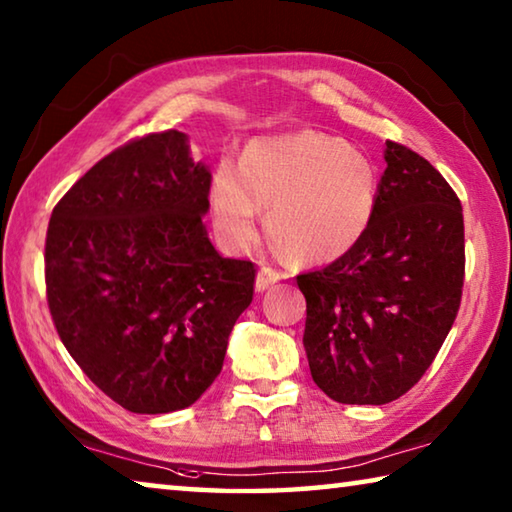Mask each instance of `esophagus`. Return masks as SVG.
I'll return each instance as SVG.
<instances>
[{"label": "esophagus", "mask_w": 512, "mask_h": 512, "mask_svg": "<svg viewBox=\"0 0 512 512\" xmlns=\"http://www.w3.org/2000/svg\"><path fill=\"white\" fill-rule=\"evenodd\" d=\"M282 271H277V268H273V266H262L259 268V273H257V282H255V289L257 291H266L268 287H273L275 282H280L282 280Z\"/></svg>", "instance_id": "1"}]
</instances>
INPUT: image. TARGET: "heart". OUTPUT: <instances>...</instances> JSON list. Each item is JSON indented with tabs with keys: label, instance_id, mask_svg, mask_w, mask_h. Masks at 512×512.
Listing matches in <instances>:
<instances>
[{
	"label": "heart",
	"instance_id": "b5f03b06",
	"mask_svg": "<svg viewBox=\"0 0 512 512\" xmlns=\"http://www.w3.org/2000/svg\"><path fill=\"white\" fill-rule=\"evenodd\" d=\"M379 201L377 167L341 137L302 131L262 137L241 164L214 171V221L235 246L255 239L259 207L268 235L291 259L329 262L366 235Z\"/></svg>",
	"mask_w": 512,
	"mask_h": 512
}]
</instances>
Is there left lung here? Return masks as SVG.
<instances>
[{"instance_id": "obj_1", "label": "left lung", "mask_w": 512, "mask_h": 512, "mask_svg": "<svg viewBox=\"0 0 512 512\" xmlns=\"http://www.w3.org/2000/svg\"><path fill=\"white\" fill-rule=\"evenodd\" d=\"M386 171L366 235L298 275L316 386L341 404H388L418 384L461 307V201L438 169L386 140Z\"/></svg>"}]
</instances>
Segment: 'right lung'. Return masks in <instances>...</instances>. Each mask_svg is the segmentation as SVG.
<instances>
[{
  "label": "right lung",
  "instance_id": "obj_1",
  "mask_svg": "<svg viewBox=\"0 0 512 512\" xmlns=\"http://www.w3.org/2000/svg\"><path fill=\"white\" fill-rule=\"evenodd\" d=\"M212 176L180 131L101 158L51 212L47 305L94 386L131 413L192 406L223 368L257 268L207 239Z\"/></svg>",
  "mask_w": 512,
  "mask_h": 512
}]
</instances>
